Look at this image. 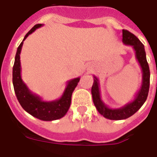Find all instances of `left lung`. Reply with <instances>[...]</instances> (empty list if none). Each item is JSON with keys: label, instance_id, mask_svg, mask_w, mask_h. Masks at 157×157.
<instances>
[{"label": "left lung", "instance_id": "8db88e82", "mask_svg": "<svg viewBox=\"0 0 157 157\" xmlns=\"http://www.w3.org/2000/svg\"><path fill=\"white\" fill-rule=\"evenodd\" d=\"M122 43L126 45H131L135 51L136 60L141 66L142 73L141 84L132 102L121 108H112L106 105L102 100L100 94L99 80L94 75V84L92 86L91 93L94 105L102 116L110 120H123L136 113L146 102L150 87V69L147 61L144 45L136 35L127 29H122Z\"/></svg>", "mask_w": 157, "mask_h": 157}]
</instances>
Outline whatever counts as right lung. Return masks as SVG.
Returning <instances> with one entry per match:
<instances>
[{
    "instance_id": "obj_1",
    "label": "right lung",
    "mask_w": 157,
    "mask_h": 157,
    "mask_svg": "<svg viewBox=\"0 0 157 157\" xmlns=\"http://www.w3.org/2000/svg\"><path fill=\"white\" fill-rule=\"evenodd\" d=\"M43 25L42 24L35 25L32 29L27 33L23 41L32 34L35 29ZM23 41L17 48L15 63L13 66L12 82L14 90L20 104L25 112L31 116L42 121H54L63 117L69 110L71 104V97L74 88L79 82L80 78H75L69 80L62 96L59 99L53 101H44L39 95L33 94L21 78V52L23 45Z\"/></svg>"
}]
</instances>
